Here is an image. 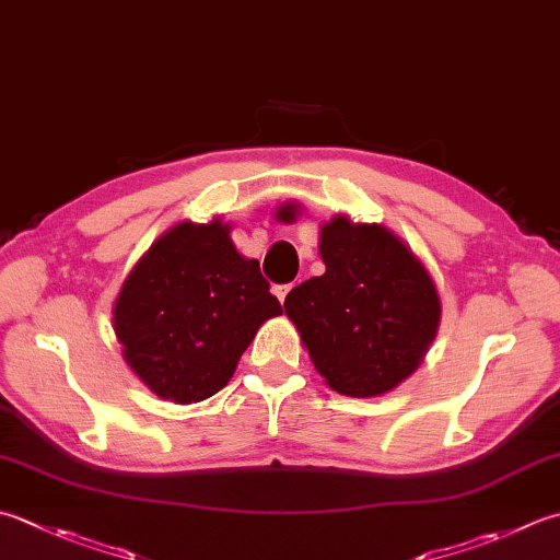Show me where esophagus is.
<instances>
[{"mask_svg":"<svg viewBox=\"0 0 560 560\" xmlns=\"http://www.w3.org/2000/svg\"><path fill=\"white\" fill-rule=\"evenodd\" d=\"M291 289H293V283H279V287H273V295H277V299L283 303Z\"/></svg>","mask_w":560,"mask_h":560,"instance_id":"esophagus-1","label":"esophagus"}]
</instances>
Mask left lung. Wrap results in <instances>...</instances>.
<instances>
[{
	"label": "left lung",
	"mask_w": 560,
	"mask_h": 560,
	"mask_svg": "<svg viewBox=\"0 0 560 560\" xmlns=\"http://www.w3.org/2000/svg\"><path fill=\"white\" fill-rule=\"evenodd\" d=\"M320 257L323 277L291 289L283 308L327 386L354 398L388 393L420 366L440 327L434 281L390 230L345 215L323 225Z\"/></svg>",
	"instance_id": "left-lung-1"
}]
</instances>
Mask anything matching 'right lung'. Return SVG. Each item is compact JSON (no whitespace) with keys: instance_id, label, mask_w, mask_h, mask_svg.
I'll list each match as a JSON object with an SVG mask.
<instances>
[{"instance_id":"obj_1","label":"right lung","mask_w":560,"mask_h":560,"mask_svg":"<svg viewBox=\"0 0 560 560\" xmlns=\"http://www.w3.org/2000/svg\"><path fill=\"white\" fill-rule=\"evenodd\" d=\"M281 313L259 261L240 255L228 225L179 223L130 271L114 330L150 390L189 405L221 390L259 325Z\"/></svg>"}]
</instances>
